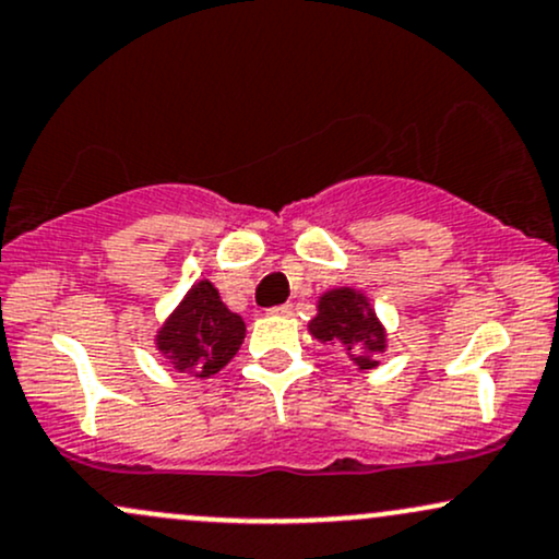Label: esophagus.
<instances>
[{
    "instance_id": "esophagus-1",
    "label": "esophagus",
    "mask_w": 559,
    "mask_h": 559,
    "mask_svg": "<svg viewBox=\"0 0 559 559\" xmlns=\"http://www.w3.org/2000/svg\"><path fill=\"white\" fill-rule=\"evenodd\" d=\"M269 314H274V317H290V314H293V306H290V304L274 306V309H269Z\"/></svg>"
}]
</instances>
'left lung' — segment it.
<instances>
[{
  "instance_id": "1",
  "label": "left lung",
  "mask_w": 559,
  "mask_h": 559,
  "mask_svg": "<svg viewBox=\"0 0 559 559\" xmlns=\"http://www.w3.org/2000/svg\"><path fill=\"white\" fill-rule=\"evenodd\" d=\"M311 338L335 346L346 354L354 370L378 368V357L386 352V328L378 320L376 306L357 287H330L317 298V314L309 320Z\"/></svg>"
}]
</instances>
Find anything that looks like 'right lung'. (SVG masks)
<instances>
[{
  "label": "right lung",
  "instance_id": "add662e5",
  "mask_svg": "<svg viewBox=\"0 0 559 559\" xmlns=\"http://www.w3.org/2000/svg\"><path fill=\"white\" fill-rule=\"evenodd\" d=\"M245 333V320L221 301L218 287L200 280L157 328L154 346L178 373L202 381L231 362Z\"/></svg>",
  "mask_w": 559,
  "mask_h": 559
}]
</instances>
